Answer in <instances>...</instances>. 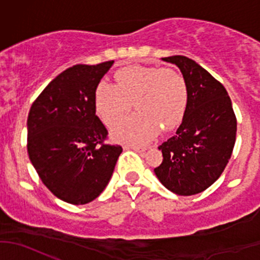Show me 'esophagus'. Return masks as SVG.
<instances>
[{
    "label": "esophagus",
    "instance_id": "34e87169",
    "mask_svg": "<svg viewBox=\"0 0 260 260\" xmlns=\"http://www.w3.org/2000/svg\"><path fill=\"white\" fill-rule=\"evenodd\" d=\"M124 149H132V151L138 152V153H143L146 151V148L143 147H137V146H124Z\"/></svg>",
    "mask_w": 260,
    "mask_h": 260
}]
</instances>
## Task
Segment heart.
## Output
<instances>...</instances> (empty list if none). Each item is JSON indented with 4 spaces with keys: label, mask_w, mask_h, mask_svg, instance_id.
Returning a JSON list of instances; mask_svg holds the SVG:
<instances>
[{
    "label": "heart",
    "mask_w": 260,
    "mask_h": 260,
    "mask_svg": "<svg viewBox=\"0 0 260 260\" xmlns=\"http://www.w3.org/2000/svg\"><path fill=\"white\" fill-rule=\"evenodd\" d=\"M115 85L101 81L94 93V107L108 127L122 120L132 109H138L112 131L118 142L142 145L159 132L179 127L188 104L185 78L169 68L133 65L118 70Z\"/></svg>",
    "instance_id": "1"
}]
</instances>
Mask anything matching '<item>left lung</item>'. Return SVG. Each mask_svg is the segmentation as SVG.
<instances>
[{"label": "left lung", "instance_id": "8db88e82", "mask_svg": "<svg viewBox=\"0 0 260 260\" xmlns=\"http://www.w3.org/2000/svg\"><path fill=\"white\" fill-rule=\"evenodd\" d=\"M182 73L188 104L174 137L162 143L157 179L176 195L191 196L210 187L226 167L237 138V117L226 89L192 59L162 57Z\"/></svg>", "mask_w": 260, "mask_h": 260}]
</instances>
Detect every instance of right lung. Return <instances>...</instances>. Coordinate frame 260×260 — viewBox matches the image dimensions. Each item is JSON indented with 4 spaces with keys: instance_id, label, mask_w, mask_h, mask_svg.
I'll use <instances>...</instances> for the list:
<instances>
[{
    "instance_id": "right-lung-1",
    "label": "right lung",
    "mask_w": 260,
    "mask_h": 260,
    "mask_svg": "<svg viewBox=\"0 0 260 260\" xmlns=\"http://www.w3.org/2000/svg\"><path fill=\"white\" fill-rule=\"evenodd\" d=\"M78 64L41 91L27 118V152L44 185L65 203L84 205L111 180L122 147L106 145L94 93L113 65Z\"/></svg>"
}]
</instances>
